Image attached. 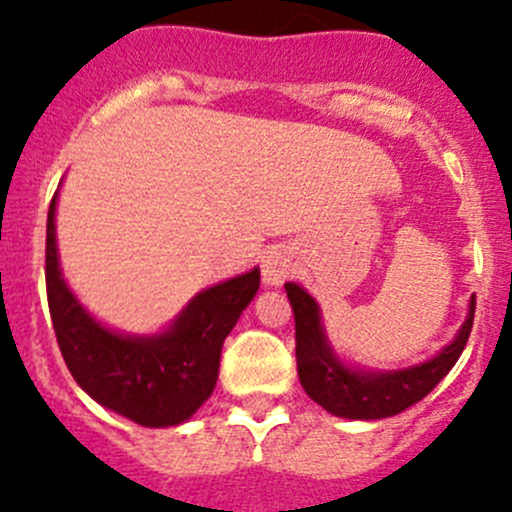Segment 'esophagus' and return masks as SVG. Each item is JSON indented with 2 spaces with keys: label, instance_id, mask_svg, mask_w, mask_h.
Listing matches in <instances>:
<instances>
[{
  "label": "esophagus",
  "instance_id": "34e87169",
  "mask_svg": "<svg viewBox=\"0 0 512 512\" xmlns=\"http://www.w3.org/2000/svg\"><path fill=\"white\" fill-rule=\"evenodd\" d=\"M294 272V257L285 247L270 250L262 257V280L270 287H280Z\"/></svg>",
  "mask_w": 512,
  "mask_h": 512
}]
</instances>
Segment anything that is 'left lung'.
I'll use <instances>...</instances> for the list:
<instances>
[{
    "label": "left lung",
    "mask_w": 512,
    "mask_h": 512,
    "mask_svg": "<svg viewBox=\"0 0 512 512\" xmlns=\"http://www.w3.org/2000/svg\"><path fill=\"white\" fill-rule=\"evenodd\" d=\"M285 289L294 309V352L304 391L329 414L359 421L396 416L431 394L466 349L476 314V297H471L468 317L456 339L423 364L401 371H361L344 366L332 352L317 302L294 282H287Z\"/></svg>",
    "instance_id": "8db88e82"
}]
</instances>
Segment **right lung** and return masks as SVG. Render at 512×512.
<instances>
[{"label": "right lung", "mask_w": 512, "mask_h": 512, "mask_svg": "<svg viewBox=\"0 0 512 512\" xmlns=\"http://www.w3.org/2000/svg\"><path fill=\"white\" fill-rule=\"evenodd\" d=\"M56 195L46 218V299L76 384L106 409L148 428L178 426L210 399L227 334L260 287V270L195 294L168 332L123 337L98 324L66 287L56 252Z\"/></svg>", "instance_id": "add662e5"}]
</instances>
